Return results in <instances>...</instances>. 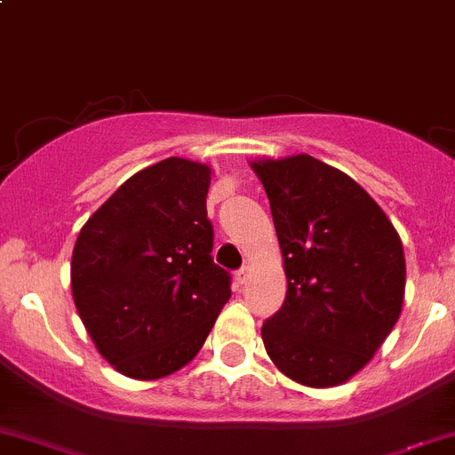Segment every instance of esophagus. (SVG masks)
Wrapping results in <instances>:
<instances>
[{
    "mask_svg": "<svg viewBox=\"0 0 455 455\" xmlns=\"http://www.w3.org/2000/svg\"><path fill=\"white\" fill-rule=\"evenodd\" d=\"M249 275H251V267H249V264H244V267H242L240 271L235 273V280L240 282V284H244V282L249 280Z\"/></svg>",
    "mask_w": 455,
    "mask_h": 455,
    "instance_id": "obj_1",
    "label": "esophagus"
}]
</instances>
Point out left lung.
<instances>
[{
    "label": "left lung",
    "instance_id": "obj_1",
    "mask_svg": "<svg viewBox=\"0 0 455 455\" xmlns=\"http://www.w3.org/2000/svg\"><path fill=\"white\" fill-rule=\"evenodd\" d=\"M251 166L267 191L286 273L284 304L262 324L268 358L304 387L342 385L403 311L398 231L355 180L315 157Z\"/></svg>",
    "mask_w": 455,
    "mask_h": 455
}]
</instances>
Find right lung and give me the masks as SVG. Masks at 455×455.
<instances>
[{"instance_id":"add662e5","label":"right lung","mask_w":455,"mask_h":455,"mask_svg":"<svg viewBox=\"0 0 455 455\" xmlns=\"http://www.w3.org/2000/svg\"><path fill=\"white\" fill-rule=\"evenodd\" d=\"M211 169L169 157L126 180L79 231L70 286L97 351L157 380L191 363L231 298L206 218Z\"/></svg>"}]
</instances>
